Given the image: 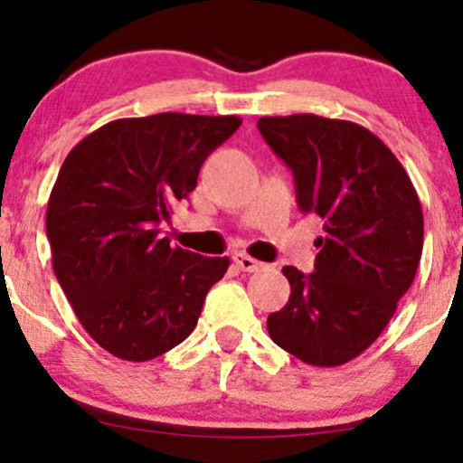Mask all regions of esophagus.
Segmentation results:
<instances>
[{
    "label": "esophagus",
    "mask_w": 463,
    "mask_h": 463,
    "mask_svg": "<svg viewBox=\"0 0 463 463\" xmlns=\"http://www.w3.org/2000/svg\"><path fill=\"white\" fill-rule=\"evenodd\" d=\"M233 263H236L242 271H259L263 268L261 261H257V259L246 255V252H236V255H233Z\"/></svg>",
    "instance_id": "34e87169"
}]
</instances>
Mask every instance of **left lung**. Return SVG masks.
Segmentation results:
<instances>
[{
	"label": "left lung",
	"instance_id": "obj_1",
	"mask_svg": "<svg viewBox=\"0 0 463 463\" xmlns=\"http://www.w3.org/2000/svg\"><path fill=\"white\" fill-rule=\"evenodd\" d=\"M259 132L293 170L303 213L325 219L314 271L282 268L290 297L268 316L269 337L312 366L360 356L413 282L423 213L407 170L382 138L347 119L269 116Z\"/></svg>",
	"mask_w": 463,
	"mask_h": 463
}]
</instances>
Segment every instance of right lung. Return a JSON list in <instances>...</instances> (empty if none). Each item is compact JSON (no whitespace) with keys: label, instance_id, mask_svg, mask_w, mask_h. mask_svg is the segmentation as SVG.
I'll return each instance as SVG.
<instances>
[{"label":"right lung","instance_id":"add662e5","mask_svg":"<svg viewBox=\"0 0 463 463\" xmlns=\"http://www.w3.org/2000/svg\"><path fill=\"white\" fill-rule=\"evenodd\" d=\"M240 124L175 111L113 119L62 162L46 211L52 268L81 326L116 358L145 363L185 341L230 268L170 246L157 225Z\"/></svg>","mask_w":463,"mask_h":463}]
</instances>
